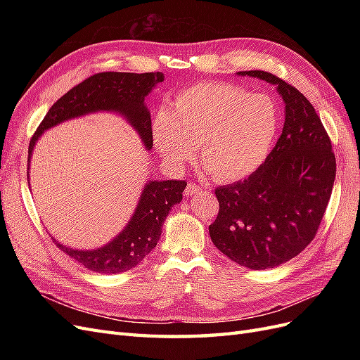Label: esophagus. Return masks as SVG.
I'll use <instances>...</instances> for the list:
<instances>
[{"mask_svg":"<svg viewBox=\"0 0 360 360\" xmlns=\"http://www.w3.org/2000/svg\"><path fill=\"white\" fill-rule=\"evenodd\" d=\"M200 191H201V188L198 186V184H195V183H189L188 186H186V189H184V195H186V197H192V195L198 193Z\"/></svg>","mask_w":360,"mask_h":360,"instance_id":"obj_1","label":"esophagus"}]
</instances>
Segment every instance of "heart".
I'll list each match as a JSON object with an SVG mask.
<instances>
[{
  "label": "heart",
  "instance_id": "b5f03b06",
  "mask_svg": "<svg viewBox=\"0 0 360 360\" xmlns=\"http://www.w3.org/2000/svg\"><path fill=\"white\" fill-rule=\"evenodd\" d=\"M281 126V110L267 94L226 82L188 86L153 120L151 136L163 162L181 169L195 158L216 180L250 176L267 159Z\"/></svg>",
  "mask_w": 360,
  "mask_h": 360
}]
</instances>
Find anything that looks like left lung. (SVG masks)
<instances>
[{"label":"left lung","instance_id":"left-lung-1","mask_svg":"<svg viewBox=\"0 0 360 360\" xmlns=\"http://www.w3.org/2000/svg\"><path fill=\"white\" fill-rule=\"evenodd\" d=\"M237 75L275 85L285 120L263 165L248 179L216 189L219 213L209 233L234 263L264 270L299 255L315 237L330 200L336 162L320 117L299 90L269 72Z\"/></svg>","mask_w":360,"mask_h":360}]
</instances>
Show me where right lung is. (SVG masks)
<instances>
[{"mask_svg":"<svg viewBox=\"0 0 360 360\" xmlns=\"http://www.w3.org/2000/svg\"><path fill=\"white\" fill-rule=\"evenodd\" d=\"M162 72L123 73L103 72L90 76L52 105L37 132L30 141L28 177L32 150L46 130L73 118L96 112L123 117L143 141L147 151L153 148L151 118L146 97L163 81ZM30 181V180H28ZM184 180H148L139 195L134 214L111 242L94 249H76L52 240L70 258L97 274H122L136 267L159 242L168 213L183 200Z\"/></svg>","mask_w":360,"mask_h":360,"instance_id":"obj_1","label":"right lung"}]
</instances>
